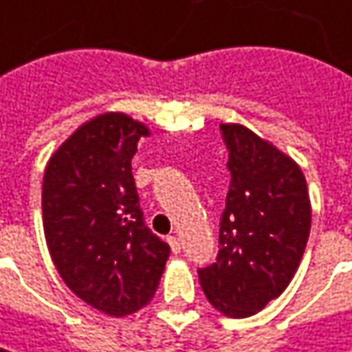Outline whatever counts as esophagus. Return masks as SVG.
I'll use <instances>...</instances> for the list:
<instances>
[{
	"instance_id": "34e87169",
	"label": "esophagus",
	"mask_w": 352,
	"mask_h": 352,
	"mask_svg": "<svg viewBox=\"0 0 352 352\" xmlns=\"http://www.w3.org/2000/svg\"><path fill=\"white\" fill-rule=\"evenodd\" d=\"M167 241H169V245H171V251H173V253H179V251H181V239L175 237V235H171Z\"/></svg>"
}]
</instances>
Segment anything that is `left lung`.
Segmentation results:
<instances>
[{
    "label": "left lung",
    "instance_id": "obj_1",
    "mask_svg": "<svg viewBox=\"0 0 352 352\" xmlns=\"http://www.w3.org/2000/svg\"><path fill=\"white\" fill-rule=\"evenodd\" d=\"M231 185L219 223L215 263L199 269L209 302L227 317H251L277 299L299 267L311 231L300 167L251 129L221 123Z\"/></svg>",
    "mask_w": 352,
    "mask_h": 352
}]
</instances>
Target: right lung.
<instances>
[{"label": "right lung", "mask_w": 352, "mask_h": 352, "mask_svg": "<svg viewBox=\"0 0 352 352\" xmlns=\"http://www.w3.org/2000/svg\"><path fill=\"white\" fill-rule=\"evenodd\" d=\"M149 129L125 113L87 121L55 151L43 177V229L73 293L111 317L153 299L169 245L139 207L131 159Z\"/></svg>", "instance_id": "right-lung-1"}]
</instances>
